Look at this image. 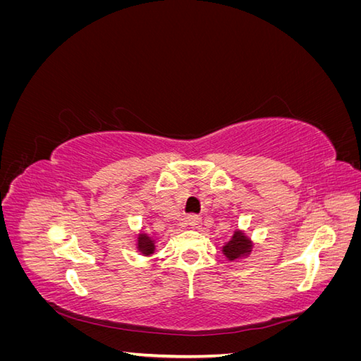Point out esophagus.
I'll use <instances>...</instances> for the list:
<instances>
[{"label":"esophagus","instance_id":"34e87169","mask_svg":"<svg viewBox=\"0 0 361 361\" xmlns=\"http://www.w3.org/2000/svg\"><path fill=\"white\" fill-rule=\"evenodd\" d=\"M200 223H202V218L199 216V215H190L188 216V224L191 226V227H199L200 226Z\"/></svg>","mask_w":361,"mask_h":361}]
</instances>
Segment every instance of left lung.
Returning <instances> with one entry per match:
<instances>
[{"mask_svg": "<svg viewBox=\"0 0 361 361\" xmlns=\"http://www.w3.org/2000/svg\"><path fill=\"white\" fill-rule=\"evenodd\" d=\"M253 248V243L251 239L241 231H235L233 236L223 245V255L231 260H239L251 253Z\"/></svg>", "mask_w": 361, "mask_h": 361, "instance_id": "1", "label": "left lung"}]
</instances>
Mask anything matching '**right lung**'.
<instances>
[{"instance_id":"1","label":"right lung","mask_w":361,"mask_h":361,"mask_svg":"<svg viewBox=\"0 0 361 361\" xmlns=\"http://www.w3.org/2000/svg\"><path fill=\"white\" fill-rule=\"evenodd\" d=\"M137 250L143 256H150L155 253V239L149 236L147 233L141 232L137 239Z\"/></svg>"}]
</instances>
